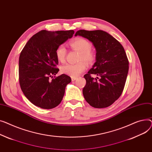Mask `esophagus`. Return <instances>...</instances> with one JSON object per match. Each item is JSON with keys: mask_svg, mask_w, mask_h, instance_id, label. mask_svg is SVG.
Returning a JSON list of instances; mask_svg holds the SVG:
<instances>
[{"mask_svg": "<svg viewBox=\"0 0 152 152\" xmlns=\"http://www.w3.org/2000/svg\"><path fill=\"white\" fill-rule=\"evenodd\" d=\"M71 79H72V81H75V80L77 79V77H72L71 78Z\"/></svg>", "mask_w": 152, "mask_h": 152, "instance_id": "34e87169", "label": "esophagus"}]
</instances>
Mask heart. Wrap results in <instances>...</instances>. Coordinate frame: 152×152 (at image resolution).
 <instances>
[{"label": "heart", "mask_w": 152, "mask_h": 152, "mask_svg": "<svg viewBox=\"0 0 152 152\" xmlns=\"http://www.w3.org/2000/svg\"><path fill=\"white\" fill-rule=\"evenodd\" d=\"M70 45L72 48L80 52L78 61L76 64H66L61 68V72L72 77H76L82 72H84L87 67L86 63L91 64L96 59L94 51L91 50L92 45L90 42L83 38H76L70 41ZM56 56L57 59L64 62L67 54V50L63 45H60L56 50Z\"/></svg>", "instance_id": "b5f03b06"}]
</instances>
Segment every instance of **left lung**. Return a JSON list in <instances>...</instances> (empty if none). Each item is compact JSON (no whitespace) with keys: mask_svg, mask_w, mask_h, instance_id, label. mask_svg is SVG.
Returning <instances> with one entry per match:
<instances>
[{"mask_svg":"<svg viewBox=\"0 0 152 152\" xmlns=\"http://www.w3.org/2000/svg\"><path fill=\"white\" fill-rule=\"evenodd\" d=\"M77 35L91 42L96 50V61L84 75L83 96L94 108L107 107L118 99L125 85L129 70L126 52L117 39L105 31L79 30ZM93 74L99 77L94 79Z\"/></svg>","mask_w":152,"mask_h":152,"instance_id":"left-lung-1","label":"left lung"}]
</instances>
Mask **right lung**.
Wrapping results in <instances>:
<instances>
[{
  "label": "right lung",
  "instance_id": "right-lung-1",
  "mask_svg": "<svg viewBox=\"0 0 152 152\" xmlns=\"http://www.w3.org/2000/svg\"><path fill=\"white\" fill-rule=\"evenodd\" d=\"M74 31L42 30L34 35L21 51L19 58V82L25 96L44 109L56 107L64 95L71 78L66 74L53 77L56 67L57 47L73 36Z\"/></svg>",
  "mask_w": 152,
  "mask_h": 152
}]
</instances>
